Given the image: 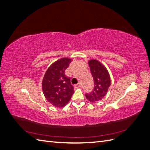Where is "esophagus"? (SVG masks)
Returning a JSON list of instances; mask_svg holds the SVG:
<instances>
[{"mask_svg":"<svg viewBox=\"0 0 150 150\" xmlns=\"http://www.w3.org/2000/svg\"><path fill=\"white\" fill-rule=\"evenodd\" d=\"M81 84L80 83H78V84H77L74 85V87H75V88H81Z\"/></svg>","mask_w":150,"mask_h":150,"instance_id":"1","label":"esophagus"}]
</instances>
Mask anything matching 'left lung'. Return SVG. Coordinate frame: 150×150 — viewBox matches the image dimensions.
Listing matches in <instances>:
<instances>
[{"instance_id":"obj_1","label":"left lung","mask_w":150,"mask_h":150,"mask_svg":"<svg viewBox=\"0 0 150 150\" xmlns=\"http://www.w3.org/2000/svg\"><path fill=\"white\" fill-rule=\"evenodd\" d=\"M94 80V89L90 93L85 94L86 98L91 103L100 101L106 96L109 87L111 85L110 74L103 64L96 59L88 61Z\"/></svg>"}]
</instances>
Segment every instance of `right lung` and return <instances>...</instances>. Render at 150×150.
I'll return each instance as SVG.
<instances>
[{
	"instance_id": "obj_1",
	"label": "right lung",
	"mask_w": 150,
	"mask_h": 150,
	"mask_svg": "<svg viewBox=\"0 0 150 150\" xmlns=\"http://www.w3.org/2000/svg\"><path fill=\"white\" fill-rule=\"evenodd\" d=\"M72 59L61 58L50 66L44 74L42 89L45 98L54 106H65L74 93L70 78L65 75V70Z\"/></svg>"
}]
</instances>
